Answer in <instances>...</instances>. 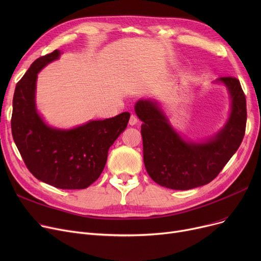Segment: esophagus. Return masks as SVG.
<instances>
[{
  "label": "esophagus",
  "mask_w": 261,
  "mask_h": 261,
  "mask_svg": "<svg viewBox=\"0 0 261 261\" xmlns=\"http://www.w3.org/2000/svg\"><path fill=\"white\" fill-rule=\"evenodd\" d=\"M138 121H139V120H138V117H136L135 115H133V114H132V115L130 116V119H129V123H130L131 126H134V125H136V123H138Z\"/></svg>",
  "instance_id": "esophagus-1"
}]
</instances>
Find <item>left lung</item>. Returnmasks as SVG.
Listing matches in <instances>:
<instances>
[{"instance_id": "obj_1", "label": "left lung", "mask_w": 261, "mask_h": 261, "mask_svg": "<svg viewBox=\"0 0 261 261\" xmlns=\"http://www.w3.org/2000/svg\"><path fill=\"white\" fill-rule=\"evenodd\" d=\"M218 80L229 91L231 112L225 127L205 143L183 141L156 102H136V115L143 121L144 164L150 177L159 185L175 190L206 185L238 150L245 133V94L237 78L227 76Z\"/></svg>"}]
</instances>
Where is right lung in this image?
I'll return each instance as SVG.
<instances>
[{"label": "right lung", "instance_id": "1", "mask_svg": "<svg viewBox=\"0 0 261 261\" xmlns=\"http://www.w3.org/2000/svg\"><path fill=\"white\" fill-rule=\"evenodd\" d=\"M60 56L55 49L35 60L16 86L11 133L25 165L38 180L61 189H85L101 174L109 148L125 131L129 112L91 120L71 130L46 126L35 106L37 74Z\"/></svg>", "mask_w": 261, "mask_h": 261}]
</instances>
